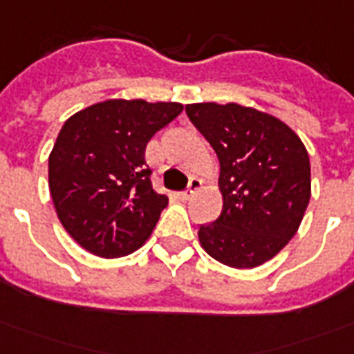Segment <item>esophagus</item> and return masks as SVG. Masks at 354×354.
<instances>
[{
	"instance_id": "34e87169",
	"label": "esophagus",
	"mask_w": 354,
	"mask_h": 354,
	"mask_svg": "<svg viewBox=\"0 0 354 354\" xmlns=\"http://www.w3.org/2000/svg\"><path fill=\"white\" fill-rule=\"evenodd\" d=\"M200 185H202V183H200V179H190L187 190H183V198H185V200L192 198V196L196 194V190L200 188Z\"/></svg>"
}]
</instances>
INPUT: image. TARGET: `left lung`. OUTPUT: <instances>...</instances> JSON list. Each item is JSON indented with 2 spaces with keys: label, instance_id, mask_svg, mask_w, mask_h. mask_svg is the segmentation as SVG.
Masks as SVG:
<instances>
[{
  "label": "left lung",
  "instance_id": "8db88e82",
  "mask_svg": "<svg viewBox=\"0 0 354 354\" xmlns=\"http://www.w3.org/2000/svg\"><path fill=\"white\" fill-rule=\"evenodd\" d=\"M187 115L221 162L223 211L200 243L230 268L273 259L298 230L311 196L309 156L279 118L237 103H192Z\"/></svg>",
  "mask_w": 354,
  "mask_h": 354
}]
</instances>
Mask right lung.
I'll return each instance as SVG.
<instances>
[{
  "instance_id": "obj_1",
  "label": "right lung",
  "mask_w": 354,
  "mask_h": 354,
  "mask_svg": "<svg viewBox=\"0 0 354 354\" xmlns=\"http://www.w3.org/2000/svg\"><path fill=\"white\" fill-rule=\"evenodd\" d=\"M180 111L171 102L107 100L62 126L48 187L60 223L88 252L118 259L149 239L167 198L152 190L145 149Z\"/></svg>"
}]
</instances>
